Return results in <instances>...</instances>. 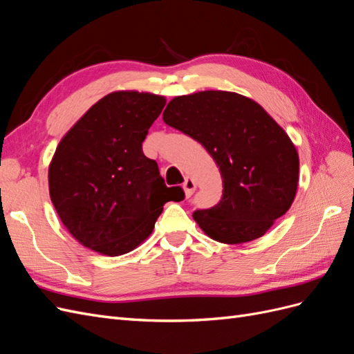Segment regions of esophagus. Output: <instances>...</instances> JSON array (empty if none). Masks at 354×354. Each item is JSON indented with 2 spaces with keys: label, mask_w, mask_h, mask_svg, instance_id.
Wrapping results in <instances>:
<instances>
[{
  "label": "esophagus",
  "mask_w": 354,
  "mask_h": 354,
  "mask_svg": "<svg viewBox=\"0 0 354 354\" xmlns=\"http://www.w3.org/2000/svg\"><path fill=\"white\" fill-rule=\"evenodd\" d=\"M183 189H185V194H186V196H187V198H189V196H192V194H194L195 189H196V183L194 181V178L186 177L185 183H183Z\"/></svg>",
  "instance_id": "obj_1"
}]
</instances>
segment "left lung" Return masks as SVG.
I'll return each mask as SVG.
<instances>
[{
  "label": "left lung",
  "instance_id": "obj_1",
  "mask_svg": "<svg viewBox=\"0 0 354 354\" xmlns=\"http://www.w3.org/2000/svg\"><path fill=\"white\" fill-rule=\"evenodd\" d=\"M162 120L205 147L220 169V202L194 212L214 241L234 245L260 238L292 205L297 149L259 103L238 93L199 91L174 97Z\"/></svg>",
  "mask_w": 354,
  "mask_h": 354
}]
</instances>
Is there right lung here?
I'll return each mask as SVG.
<instances>
[{"instance_id":"1","label":"right lung","mask_w":354,"mask_h":354,"mask_svg":"<svg viewBox=\"0 0 354 354\" xmlns=\"http://www.w3.org/2000/svg\"><path fill=\"white\" fill-rule=\"evenodd\" d=\"M162 95L115 91L85 112L62 138L48 168L50 198L62 223L87 248L116 257L152 233L168 201L167 187L142 143L162 112Z\"/></svg>"}]
</instances>
